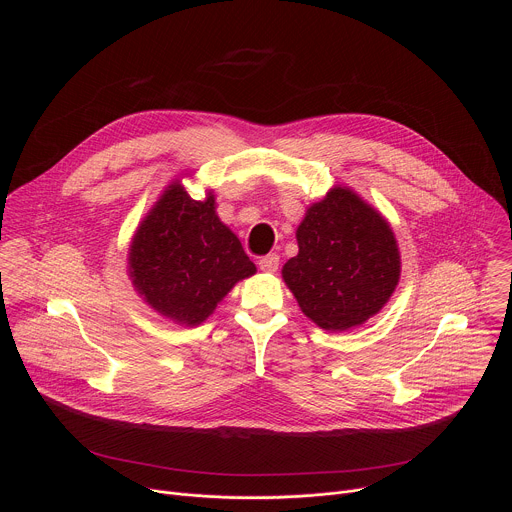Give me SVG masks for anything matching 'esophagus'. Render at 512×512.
I'll use <instances>...</instances> for the list:
<instances>
[{"instance_id":"1","label":"esophagus","mask_w":512,"mask_h":512,"mask_svg":"<svg viewBox=\"0 0 512 512\" xmlns=\"http://www.w3.org/2000/svg\"><path fill=\"white\" fill-rule=\"evenodd\" d=\"M277 267H279V255H275V253H269V255L259 259V269L261 271L273 273V271H277Z\"/></svg>"}]
</instances>
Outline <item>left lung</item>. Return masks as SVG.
<instances>
[{"label": "left lung", "mask_w": 512, "mask_h": 512, "mask_svg": "<svg viewBox=\"0 0 512 512\" xmlns=\"http://www.w3.org/2000/svg\"><path fill=\"white\" fill-rule=\"evenodd\" d=\"M296 237L300 253L281 273L320 328L348 330L387 304L401 273L397 241L385 218L354 192L330 190L310 206Z\"/></svg>", "instance_id": "1"}]
</instances>
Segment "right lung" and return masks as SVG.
<instances>
[{
	"mask_svg": "<svg viewBox=\"0 0 512 512\" xmlns=\"http://www.w3.org/2000/svg\"><path fill=\"white\" fill-rule=\"evenodd\" d=\"M129 269L154 310L190 326L206 320L239 279L255 273L241 241L214 214V196L192 200L178 182L137 229Z\"/></svg>",
	"mask_w": 512,
	"mask_h": 512,
	"instance_id": "add662e5",
	"label": "right lung"
}]
</instances>
